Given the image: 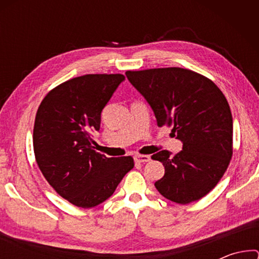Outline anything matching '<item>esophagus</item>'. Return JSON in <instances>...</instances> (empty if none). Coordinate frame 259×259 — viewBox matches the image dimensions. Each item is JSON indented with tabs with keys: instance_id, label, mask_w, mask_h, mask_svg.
<instances>
[{
	"instance_id": "1",
	"label": "esophagus",
	"mask_w": 259,
	"mask_h": 259,
	"mask_svg": "<svg viewBox=\"0 0 259 259\" xmlns=\"http://www.w3.org/2000/svg\"><path fill=\"white\" fill-rule=\"evenodd\" d=\"M151 160L150 155H142V154H137L135 155V161L137 163H144V162H148Z\"/></svg>"
}]
</instances>
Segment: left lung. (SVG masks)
Wrapping results in <instances>:
<instances>
[{
  "instance_id": "8db88e82",
  "label": "left lung",
  "mask_w": 259,
  "mask_h": 259,
  "mask_svg": "<svg viewBox=\"0 0 259 259\" xmlns=\"http://www.w3.org/2000/svg\"><path fill=\"white\" fill-rule=\"evenodd\" d=\"M125 75L155 114L159 126H172L183 151L152 155L164 176L156 190L172 202L187 204L212 190L233 155V120L224 94L210 80L181 67L126 71Z\"/></svg>"
}]
</instances>
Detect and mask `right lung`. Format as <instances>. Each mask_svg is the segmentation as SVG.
I'll use <instances>...</instances> for the list:
<instances>
[{
  "label": "right lung",
  "instance_id": "1",
  "mask_svg": "<svg viewBox=\"0 0 259 259\" xmlns=\"http://www.w3.org/2000/svg\"><path fill=\"white\" fill-rule=\"evenodd\" d=\"M122 74H87L57 85L35 116L33 147L47 182L61 198L80 208L104 202L134 168L131 156L106 157L94 150L91 133Z\"/></svg>",
  "mask_w": 259,
  "mask_h": 259
}]
</instances>
